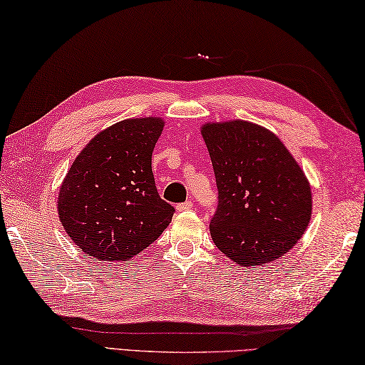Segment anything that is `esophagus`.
I'll return each mask as SVG.
<instances>
[{"label":"esophagus","instance_id":"34e87169","mask_svg":"<svg viewBox=\"0 0 365 365\" xmlns=\"http://www.w3.org/2000/svg\"><path fill=\"white\" fill-rule=\"evenodd\" d=\"M190 208H192V202L190 200L176 205V211H185V210H190Z\"/></svg>","mask_w":365,"mask_h":365}]
</instances>
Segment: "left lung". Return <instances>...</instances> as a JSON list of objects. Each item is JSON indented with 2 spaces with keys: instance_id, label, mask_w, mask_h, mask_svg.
Instances as JSON below:
<instances>
[{
  "instance_id": "8db88e82",
  "label": "left lung",
  "mask_w": 365,
  "mask_h": 365,
  "mask_svg": "<svg viewBox=\"0 0 365 365\" xmlns=\"http://www.w3.org/2000/svg\"><path fill=\"white\" fill-rule=\"evenodd\" d=\"M219 203L210 232L238 265L273 262L297 245L312 219V187L277 135L247 120L206 122Z\"/></svg>"
}]
</instances>
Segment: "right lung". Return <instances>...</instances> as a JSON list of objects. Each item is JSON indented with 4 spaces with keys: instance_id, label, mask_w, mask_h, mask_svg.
I'll use <instances>...</instances> for the list:
<instances>
[{
    "instance_id": "obj_1",
    "label": "right lung",
    "mask_w": 365,
    "mask_h": 365,
    "mask_svg": "<svg viewBox=\"0 0 365 365\" xmlns=\"http://www.w3.org/2000/svg\"><path fill=\"white\" fill-rule=\"evenodd\" d=\"M160 118L120 120L101 130L76 157L60 185L57 210L68 237L88 256L127 260L154 243L175 208L153 175Z\"/></svg>"
}]
</instances>
